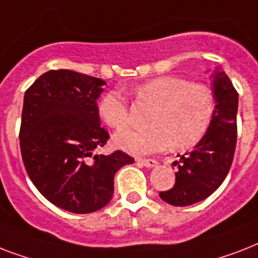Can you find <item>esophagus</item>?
<instances>
[{"instance_id":"34e87169","label":"esophagus","mask_w":258,"mask_h":258,"mask_svg":"<svg viewBox=\"0 0 258 258\" xmlns=\"http://www.w3.org/2000/svg\"><path fill=\"white\" fill-rule=\"evenodd\" d=\"M137 162L139 165L145 166V167H149V169L157 165V161H155V159H143V158H139V159H137Z\"/></svg>"}]
</instances>
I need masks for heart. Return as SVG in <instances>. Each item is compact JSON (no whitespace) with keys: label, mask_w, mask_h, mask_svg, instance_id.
I'll return each instance as SVG.
<instances>
[{"label":"heart","mask_w":258,"mask_h":258,"mask_svg":"<svg viewBox=\"0 0 258 258\" xmlns=\"http://www.w3.org/2000/svg\"><path fill=\"white\" fill-rule=\"evenodd\" d=\"M138 100L155 105L147 130L128 128L117 133V147L137 155L158 153L172 143L175 149L197 145L212 125L216 113V97L208 86L190 83L178 76H161L134 88ZM99 115L105 124L124 128L130 109L120 92L109 91L99 101Z\"/></svg>","instance_id":"obj_1"}]
</instances>
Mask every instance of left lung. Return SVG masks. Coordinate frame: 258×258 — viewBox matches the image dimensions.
Masks as SVG:
<instances>
[{
    "label": "left lung",
    "instance_id": "left-lung-1",
    "mask_svg": "<svg viewBox=\"0 0 258 258\" xmlns=\"http://www.w3.org/2000/svg\"><path fill=\"white\" fill-rule=\"evenodd\" d=\"M216 113L212 125L194 150L172 163L175 183L159 197L172 206H188L212 196L220 187L232 166L237 143L238 93L224 71L213 74Z\"/></svg>",
    "mask_w": 258,
    "mask_h": 258
}]
</instances>
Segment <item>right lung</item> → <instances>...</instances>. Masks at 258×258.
<instances>
[{"label":"right lung","mask_w":258,"mask_h":258,"mask_svg":"<svg viewBox=\"0 0 258 258\" xmlns=\"http://www.w3.org/2000/svg\"><path fill=\"white\" fill-rule=\"evenodd\" d=\"M104 86L75 71H48L24 96L20 147L26 172L46 200L76 214L104 208L115 172L134 163L120 150L93 154L109 139L96 103Z\"/></svg>","instance_id":"right-lung-1"}]
</instances>
